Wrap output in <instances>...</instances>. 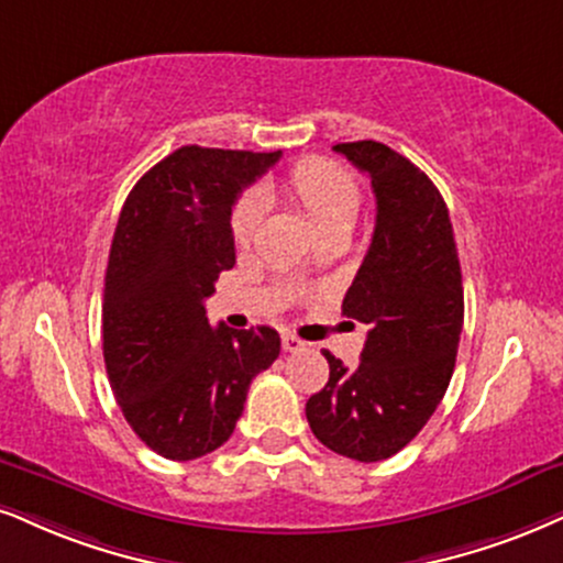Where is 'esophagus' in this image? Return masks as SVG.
Masks as SVG:
<instances>
[{"label":"esophagus","mask_w":563,"mask_h":563,"mask_svg":"<svg viewBox=\"0 0 563 563\" xmlns=\"http://www.w3.org/2000/svg\"><path fill=\"white\" fill-rule=\"evenodd\" d=\"M282 346H284V352H300V350H305V342L300 336H295V334H282Z\"/></svg>","instance_id":"34e87169"}]
</instances>
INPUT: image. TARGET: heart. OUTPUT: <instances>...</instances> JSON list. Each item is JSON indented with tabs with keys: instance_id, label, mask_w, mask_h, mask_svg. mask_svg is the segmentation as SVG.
Masks as SVG:
<instances>
[{
	"instance_id": "b5f03b06",
	"label": "heart",
	"mask_w": 563,
	"mask_h": 563,
	"mask_svg": "<svg viewBox=\"0 0 563 563\" xmlns=\"http://www.w3.org/2000/svg\"><path fill=\"white\" fill-rule=\"evenodd\" d=\"M284 192L313 221L321 238L350 232L360 211V185L350 172L325 158H302L282 179ZM266 219V198L261 192H245L232 213V238L238 245H250L258 238Z\"/></svg>"
}]
</instances>
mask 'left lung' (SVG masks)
Instances as JSON below:
<instances>
[{
	"mask_svg": "<svg viewBox=\"0 0 563 563\" xmlns=\"http://www.w3.org/2000/svg\"><path fill=\"white\" fill-rule=\"evenodd\" d=\"M371 177L376 229L342 313L367 325L355 371L323 350L329 384L305 405L323 446L357 462L388 460L441 405L464 323L462 268L439 187L384 143H336Z\"/></svg>",
	"mask_w": 563,
	"mask_h": 563,
	"instance_id": "obj_1",
	"label": "left lung"
}]
</instances>
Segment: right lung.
<instances>
[{
    "label": "right lung",
    "mask_w": 563,
    "mask_h": 563,
    "mask_svg": "<svg viewBox=\"0 0 563 563\" xmlns=\"http://www.w3.org/2000/svg\"><path fill=\"white\" fill-rule=\"evenodd\" d=\"M279 156L183 145L122 206L103 282V363L124 420L166 460L219 449L250 380L279 357L271 325L211 329L203 305L234 266V200Z\"/></svg>",
    "instance_id": "add662e5"
}]
</instances>
